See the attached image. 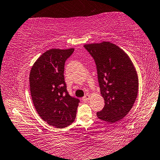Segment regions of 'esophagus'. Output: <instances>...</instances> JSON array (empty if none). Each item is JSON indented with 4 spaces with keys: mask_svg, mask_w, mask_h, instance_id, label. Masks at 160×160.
Wrapping results in <instances>:
<instances>
[{
    "mask_svg": "<svg viewBox=\"0 0 160 160\" xmlns=\"http://www.w3.org/2000/svg\"><path fill=\"white\" fill-rule=\"evenodd\" d=\"M90 99V95L89 94H86L84 97L82 98V100L83 102H88V100Z\"/></svg>",
    "mask_w": 160,
    "mask_h": 160,
    "instance_id": "obj_1",
    "label": "esophagus"
}]
</instances>
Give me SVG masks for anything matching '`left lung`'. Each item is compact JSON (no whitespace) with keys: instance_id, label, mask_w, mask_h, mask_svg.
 I'll return each instance as SVG.
<instances>
[{"instance_id":"1","label":"left lung","mask_w":160,"mask_h":160,"mask_svg":"<svg viewBox=\"0 0 160 160\" xmlns=\"http://www.w3.org/2000/svg\"><path fill=\"white\" fill-rule=\"evenodd\" d=\"M97 66L100 92L104 107L97 113L103 121L122 119L133 107L138 94V77L129 56L110 42L86 44Z\"/></svg>"}]
</instances>
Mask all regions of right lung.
<instances>
[{"instance_id": "right-lung-1", "label": "right lung", "mask_w": 160, "mask_h": 160, "mask_svg": "<svg viewBox=\"0 0 160 160\" xmlns=\"http://www.w3.org/2000/svg\"><path fill=\"white\" fill-rule=\"evenodd\" d=\"M74 48H53L32 66L29 82L33 105L43 121L63 128L74 121L79 99L70 96L64 81V65Z\"/></svg>"}]
</instances>
